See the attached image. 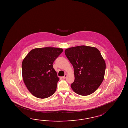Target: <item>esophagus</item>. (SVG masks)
Here are the masks:
<instances>
[{
  "label": "esophagus",
  "mask_w": 128,
  "mask_h": 128,
  "mask_svg": "<svg viewBox=\"0 0 128 128\" xmlns=\"http://www.w3.org/2000/svg\"><path fill=\"white\" fill-rule=\"evenodd\" d=\"M67 74H64V76H63L62 78L63 79H65V78H66V77H67Z\"/></svg>",
  "instance_id": "1"
}]
</instances>
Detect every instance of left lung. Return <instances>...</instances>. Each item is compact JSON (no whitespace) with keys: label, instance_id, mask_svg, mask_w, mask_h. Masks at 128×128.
<instances>
[{"label":"left lung","instance_id":"8db88e82","mask_svg":"<svg viewBox=\"0 0 128 128\" xmlns=\"http://www.w3.org/2000/svg\"><path fill=\"white\" fill-rule=\"evenodd\" d=\"M65 54L74 69L72 90L81 96L95 92L104 80L106 70L105 62L99 50L83 45L67 48Z\"/></svg>","mask_w":128,"mask_h":128}]
</instances>
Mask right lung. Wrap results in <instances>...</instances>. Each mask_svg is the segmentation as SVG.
<instances>
[{
    "instance_id": "obj_1",
    "label": "right lung",
    "mask_w": 128,
    "mask_h": 128,
    "mask_svg": "<svg viewBox=\"0 0 128 128\" xmlns=\"http://www.w3.org/2000/svg\"><path fill=\"white\" fill-rule=\"evenodd\" d=\"M63 51L56 48H37L24 58L22 63V77L33 95L44 99L55 92L60 79L52 64Z\"/></svg>"
}]
</instances>
